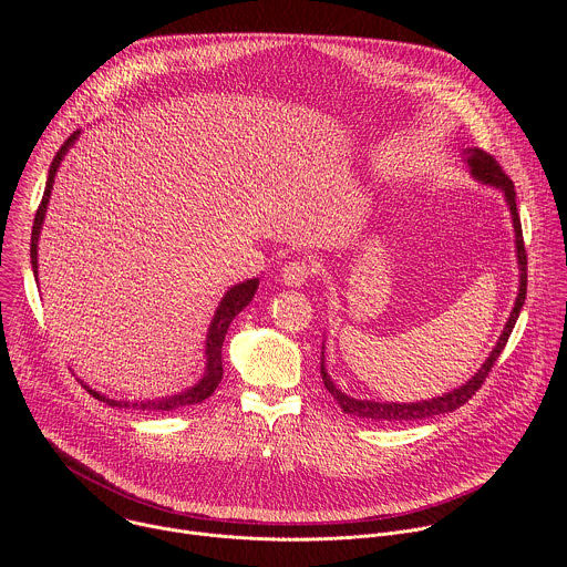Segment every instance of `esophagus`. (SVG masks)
I'll use <instances>...</instances> for the list:
<instances>
[{"label": "esophagus", "mask_w": 567, "mask_h": 567, "mask_svg": "<svg viewBox=\"0 0 567 567\" xmlns=\"http://www.w3.org/2000/svg\"><path fill=\"white\" fill-rule=\"evenodd\" d=\"M313 274V265L307 260H293L282 267L280 276L287 287H300L307 282V278Z\"/></svg>", "instance_id": "34e87169"}]
</instances>
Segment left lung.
Wrapping results in <instances>:
<instances>
[{
	"mask_svg": "<svg viewBox=\"0 0 567 567\" xmlns=\"http://www.w3.org/2000/svg\"><path fill=\"white\" fill-rule=\"evenodd\" d=\"M464 164L468 166V175L482 184V186H492L498 188L505 197V204L512 213V224H514V245H516V260H518V293L514 300V307L509 311V318L505 322V328L494 346V350L489 352L487 361L480 365V370L464 381L460 388H453L440 396L433 399H422V401H409V403H396V401H372V399H357L346 394L341 388H337V383L332 381V377L326 370V352H322L320 359V377L326 388L332 392V396L339 401V406L343 413H348L350 417H361V420H372V422H417V420H429L435 415H444V413H453L455 409H460L462 403H466L475 390L482 385L484 377L489 374L492 365L496 363V359L501 357V352L507 346V339L516 326V320L520 316V309L525 305V293H527V254H525V245H523V228H520V217H518V208H516V190H514V182L501 171L498 161L482 152L477 147H466L462 152ZM326 350V348H322Z\"/></svg>",
	"mask_w": 567,
	"mask_h": 567,
	"instance_id": "obj_1",
	"label": "left lung"
}]
</instances>
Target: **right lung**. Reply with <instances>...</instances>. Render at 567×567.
Returning <instances> with one entry per match:
<instances>
[{
    "instance_id": "obj_1",
    "label": "right lung",
    "mask_w": 567,
    "mask_h": 567,
    "mask_svg": "<svg viewBox=\"0 0 567 567\" xmlns=\"http://www.w3.org/2000/svg\"><path fill=\"white\" fill-rule=\"evenodd\" d=\"M80 136V130L73 132L64 145L58 150V154L53 156L51 161V168H49V177H47V186H44V195H42V202L38 206V213H35V221H33V233H31V267H33V274H35V280H38V241H40V230H42V224H44V217H47V206H49V199H51V190H53V184H55V175H58V168L62 164L64 154L73 147V143L78 141ZM258 285L260 280L258 278H251V280H245V282H237L233 287H228V291L221 296L217 309H215V316L210 320L208 326V334H206V343H204V357H206V365H204V374L202 379L177 392V394H171V396H158V399H145V401H116V399H110L96 390H92L90 385H85L96 399L105 401L107 406H118V409H136V411H150V413H158V411H177V409H186V406H193V403H202L204 399H208L215 388L219 385L221 381V374H224V368H221V346H224V337H226V330L233 322V318L245 309L256 291H258Z\"/></svg>"
}]
</instances>
